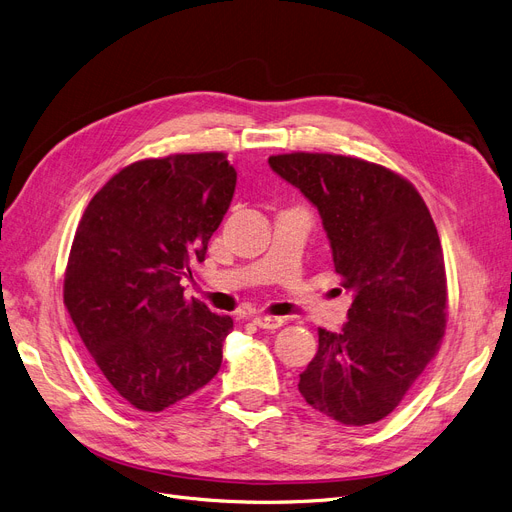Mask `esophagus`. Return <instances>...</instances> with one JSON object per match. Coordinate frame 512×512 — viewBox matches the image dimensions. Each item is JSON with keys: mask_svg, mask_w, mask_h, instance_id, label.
Instances as JSON below:
<instances>
[{"mask_svg": "<svg viewBox=\"0 0 512 512\" xmlns=\"http://www.w3.org/2000/svg\"><path fill=\"white\" fill-rule=\"evenodd\" d=\"M253 322H255L259 328H268V330H276V328H280V326L284 324L282 318H278V316H265V314L253 316Z\"/></svg>", "mask_w": 512, "mask_h": 512, "instance_id": "esophagus-1", "label": "esophagus"}]
</instances>
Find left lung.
Masks as SVG:
<instances>
[{"label": "left lung", "instance_id": "8db88e82", "mask_svg": "<svg viewBox=\"0 0 512 512\" xmlns=\"http://www.w3.org/2000/svg\"><path fill=\"white\" fill-rule=\"evenodd\" d=\"M268 163L318 209L353 295L341 332L318 330L299 391L341 425H372L399 406L446 332V265L433 217L416 188L383 165L320 152Z\"/></svg>", "mask_w": 512, "mask_h": 512}]
</instances>
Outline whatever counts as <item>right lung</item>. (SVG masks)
<instances>
[{
  "label": "right lung",
  "mask_w": 512,
  "mask_h": 512,
  "mask_svg": "<svg viewBox=\"0 0 512 512\" xmlns=\"http://www.w3.org/2000/svg\"><path fill=\"white\" fill-rule=\"evenodd\" d=\"M236 169L224 152L131 163L87 205L64 274V305L106 387L161 412L205 387L234 326L188 301L180 280L224 219Z\"/></svg>",
  "instance_id": "1"
}]
</instances>
